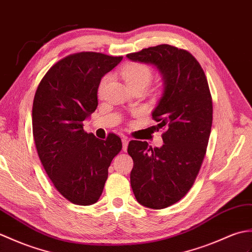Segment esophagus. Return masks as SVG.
<instances>
[{"label": "esophagus", "mask_w": 252, "mask_h": 252, "mask_svg": "<svg viewBox=\"0 0 252 252\" xmlns=\"http://www.w3.org/2000/svg\"><path fill=\"white\" fill-rule=\"evenodd\" d=\"M122 144H123V150H124L125 152H126L127 147H128V139L126 137H123L122 138Z\"/></svg>", "instance_id": "esophagus-1"}]
</instances>
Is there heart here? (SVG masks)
<instances>
[{"label": "heart", "mask_w": 252, "mask_h": 252, "mask_svg": "<svg viewBox=\"0 0 252 252\" xmlns=\"http://www.w3.org/2000/svg\"><path fill=\"white\" fill-rule=\"evenodd\" d=\"M123 76L127 85H133V84L138 83H144L147 84L150 82L151 79V70L148 65L143 63H128L123 69ZM108 77H104L101 84H100V89H102L104 84L107 83Z\"/></svg>", "instance_id": "obj_1"}]
</instances>
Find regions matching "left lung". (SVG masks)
I'll return each mask as SVG.
<instances>
[{
	"label": "left lung",
	"mask_w": 252,
	"mask_h": 252,
	"mask_svg": "<svg viewBox=\"0 0 252 252\" xmlns=\"http://www.w3.org/2000/svg\"><path fill=\"white\" fill-rule=\"evenodd\" d=\"M132 61L154 65L164 92L152 117L161 135L160 148L131 140L132 192L139 204L163 209L179 202L194 184L205 158L212 125V99L205 72L188 50L161 44L128 54Z\"/></svg>",
	"instance_id": "left-lung-1"
}]
</instances>
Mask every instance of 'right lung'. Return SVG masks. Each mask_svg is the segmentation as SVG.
<instances>
[{"label":"right lung","mask_w":252,"mask_h":252,"mask_svg":"<svg viewBox=\"0 0 252 252\" xmlns=\"http://www.w3.org/2000/svg\"><path fill=\"white\" fill-rule=\"evenodd\" d=\"M122 59L94 52L66 56L44 75L33 100L38 158L57 191L75 205L97 202L111 161L122 150L115 133L100 140L83 129V122L97 109L100 81Z\"/></svg>","instance_id":"obj_1"}]
</instances>
